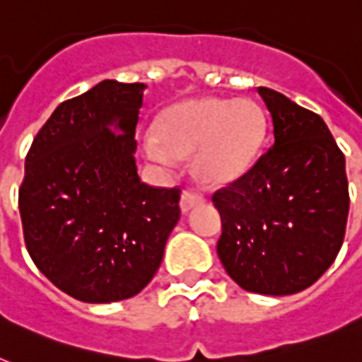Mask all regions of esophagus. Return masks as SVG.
Wrapping results in <instances>:
<instances>
[{
  "mask_svg": "<svg viewBox=\"0 0 362 362\" xmlns=\"http://www.w3.org/2000/svg\"><path fill=\"white\" fill-rule=\"evenodd\" d=\"M203 203H204V197L199 192H195V189H186V192L182 193V197H180L182 212H189L193 206H197V204H203Z\"/></svg>",
  "mask_w": 362,
  "mask_h": 362,
  "instance_id": "34e87169",
  "label": "esophagus"
}]
</instances>
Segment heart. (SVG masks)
<instances>
[{
	"label": "heart",
	"instance_id": "heart-1",
	"mask_svg": "<svg viewBox=\"0 0 362 362\" xmlns=\"http://www.w3.org/2000/svg\"><path fill=\"white\" fill-rule=\"evenodd\" d=\"M263 136V115L252 101L192 99L158 116L146 152L161 163H167L170 156H193L195 175L206 184L220 186L246 175Z\"/></svg>",
	"mask_w": 362,
	"mask_h": 362
}]
</instances>
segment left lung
I'll return each mask as SVG.
<instances>
[{"mask_svg": "<svg viewBox=\"0 0 362 362\" xmlns=\"http://www.w3.org/2000/svg\"><path fill=\"white\" fill-rule=\"evenodd\" d=\"M272 146L212 195L218 255L242 289L293 295L320 280L342 247L349 212L346 159L320 115L257 88Z\"/></svg>", "mask_w": 362, "mask_h": 362, "instance_id": "1", "label": "left lung"}]
</instances>
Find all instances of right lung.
I'll use <instances>...</instances> for the list:
<instances>
[{"instance_id":"obj_1","label":"right lung","mask_w":362,"mask_h":362,"mask_svg":"<svg viewBox=\"0 0 362 362\" xmlns=\"http://www.w3.org/2000/svg\"><path fill=\"white\" fill-rule=\"evenodd\" d=\"M144 88L103 81L59 103L25 156L18 209L28 253L82 303L142 291L180 218V187L148 186L136 175Z\"/></svg>"}]
</instances>
